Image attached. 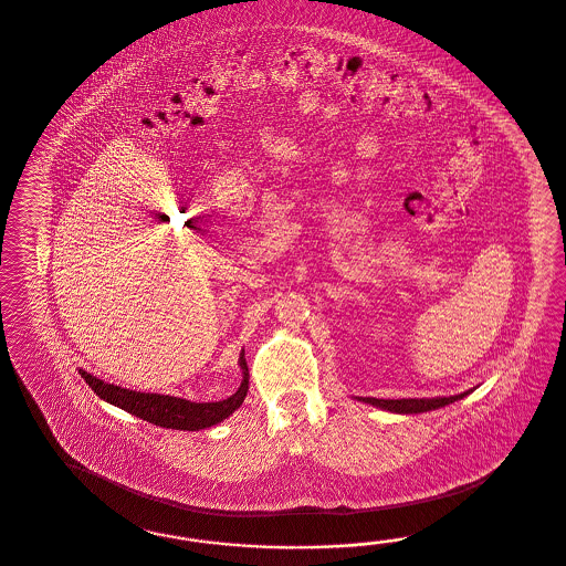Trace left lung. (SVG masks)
<instances>
[{
    "mask_svg": "<svg viewBox=\"0 0 566 566\" xmlns=\"http://www.w3.org/2000/svg\"><path fill=\"white\" fill-rule=\"evenodd\" d=\"M474 389L464 390L460 395H449V397H422V399H376V397H357V401L374 406L378 410L390 411V413H424V411L439 410L446 408L453 401L464 399Z\"/></svg>",
    "mask_w": 566,
    "mask_h": 566,
    "instance_id": "obj_1",
    "label": "left lung"
}]
</instances>
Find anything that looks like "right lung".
<instances>
[{"instance_id":"obj_1","label":"right lung","mask_w":566,"mask_h":566,"mask_svg":"<svg viewBox=\"0 0 566 566\" xmlns=\"http://www.w3.org/2000/svg\"><path fill=\"white\" fill-rule=\"evenodd\" d=\"M238 366L242 370V382L234 395H230L228 399H221V401H209V403H200V401L196 403V401L171 397V395H160V392L123 389L117 385H108V382L99 380L94 374H90L83 368H78V374L98 395L99 399H104L106 403H111L115 408L129 411L150 424L163 427V429L200 430L223 422L242 406V401L249 392V366L244 359V349L240 353Z\"/></svg>"}]
</instances>
